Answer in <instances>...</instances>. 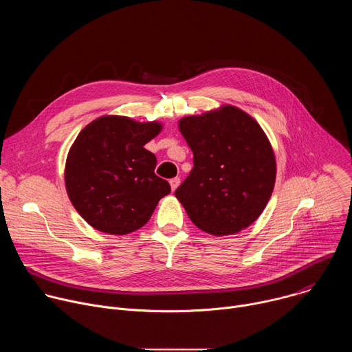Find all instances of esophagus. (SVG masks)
I'll return each mask as SVG.
<instances>
[{
  "label": "esophagus",
  "mask_w": 352,
  "mask_h": 352,
  "mask_svg": "<svg viewBox=\"0 0 352 352\" xmlns=\"http://www.w3.org/2000/svg\"><path fill=\"white\" fill-rule=\"evenodd\" d=\"M179 182H181V179H179L178 177H175V178H171V179H170V185H171V189H173V190H175V189L178 188Z\"/></svg>",
  "instance_id": "esophagus-1"
}]
</instances>
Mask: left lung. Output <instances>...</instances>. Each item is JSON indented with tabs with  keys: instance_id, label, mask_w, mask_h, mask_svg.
I'll return each mask as SVG.
<instances>
[{
	"instance_id": "1",
	"label": "left lung",
	"mask_w": 352,
	"mask_h": 352,
	"mask_svg": "<svg viewBox=\"0 0 352 352\" xmlns=\"http://www.w3.org/2000/svg\"><path fill=\"white\" fill-rule=\"evenodd\" d=\"M179 131L193 153V168L175 196L192 223L213 235L252 224L266 208L276 181V159L261 125L224 106L184 117Z\"/></svg>"
}]
</instances>
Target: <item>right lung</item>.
I'll list each match as a JSON object with an SVG mask.
<instances>
[{"label": "right lung", "instance_id": "1", "mask_svg": "<svg viewBox=\"0 0 352 352\" xmlns=\"http://www.w3.org/2000/svg\"><path fill=\"white\" fill-rule=\"evenodd\" d=\"M159 122L100 117L80 131L65 164V186L76 212L96 230L124 235L143 227L171 192L155 174L156 156L143 146Z\"/></svg>", "mask_w": 352, "mask_h": 352}]
</instances>
